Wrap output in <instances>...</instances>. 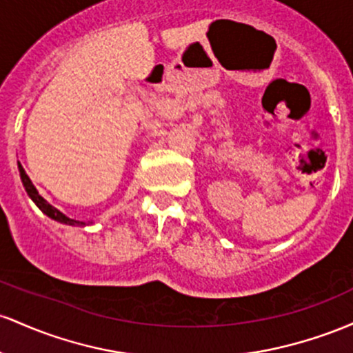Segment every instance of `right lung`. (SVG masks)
Segmentation results:
<instances>
[{"label": "right lung", "mask_w": 353, "mask_h": 353, "mask_svg": "<svg viewBox=\"0 0 353 353\" xmlns=\"http://www.w3.org/2000/svg\"><path fill=\"white\" fill-rule=\"evenodd\" d=\"M18 170H19V176H21L23 187H25L26 193H28V195H30L31 200H33L34 203H37V207H38L39 210H41L43 213H45V215H48L50 219H53V220H57V221H61V223H66V225H74V223L85 225V223H83V221H77V220L68 219V216L63 215L61 212H58L57 208L51 207L48 201H46L45 198H43V196L39 195V193L37 192V188L33 187V183H31V180H30V178H28V175L25 173V170H23V166L19 165V163H18Z\"/></svg>", "instance_id": "1"}]
</instances>
